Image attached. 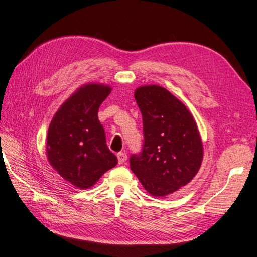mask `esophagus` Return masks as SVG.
Here are the masks:
<instances>
[{
  "label": "esophagus",
  "mask_w": 257,
  "mask_h": 257,
  "mask_svg": "<svg viewBox=\"0 0 257 257\" xmlns=\"http://www.w3.org/2000/svg\"><path fill=\"white\" fill-rule=\"evenodd\" d=\"M116 156H118L119 164H122V163L125 162V161H127V154L123 153V152H120V153L116 155Z\"/></svg>",
  "instance_id": "esophagus-1"
}]
</instances>
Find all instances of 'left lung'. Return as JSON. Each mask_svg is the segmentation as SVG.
Segmentation results:
<instances>
[{"mask_svg": "<svg viewBox=\"0 0 257 257\" xmlns=\"http://www.w3.org/2000/svg\"><path fill=\"white\" fill-rule=\"evenodd\" d=\"M135 99L143 116L144 145L130 158V169L152 196H167L197 175L204 154L201 135L187 106L163 87H138Z\"/></svg>", "mask_w": 257, "mask_h": 257, "instance_id": "1", "label": "left lung"}]
</instances>
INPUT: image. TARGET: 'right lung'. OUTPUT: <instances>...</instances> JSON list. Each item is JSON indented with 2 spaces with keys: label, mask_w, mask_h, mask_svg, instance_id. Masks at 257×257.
I'll return each instance as SVG.
<instances>
[{
  "label": "right lung",
  "mask_w": 257,
  "mask_h": 257,
  "mask_svg": "<svg viewBox=\"0 0 257 257\" xmlns=\"http://www.w3.org/2000/svg\"><path fill=\"white\" fill-rule=\"evenodd\" d=\"M112 88L90 82L78 88L52 119L46 138V155L52 168L76 188L96 184L118 163L108 150L98 108Z\"/></svg>",
  "instance_id": "1"
}]
</instances>
